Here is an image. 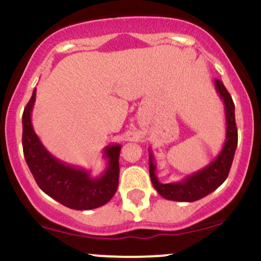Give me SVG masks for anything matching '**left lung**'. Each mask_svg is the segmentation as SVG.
<instances>
[{
  "instance_id": "left-lung-1",
  "label": "left lung",
  "mask_w": 261,
  "mask_h": 261,
  "mask_svg": "<svg viewBox=\"0 0 261 261\" xmlns=\"http://www.w3.org/2000/svg\"><path fill=\"white\" fill-rule=\"evenodd\" d=\"M215 87L217 93L222 98L225 105L226 115V139L222 150L211 164L203 169L193 173L184 178L183 180L175 183H160L155 175L156 165L154 156L149 151V173L152 186L158 193L165 199L178 202H194L203 198L207 194L217 189L227 178L232 164L233 155L238 146V127L235 122V105L227 92L226 87L220 80H215Z\"/></svg>"
}]
</instances>
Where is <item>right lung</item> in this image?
I'll use <instances>...</instances> for the list:
<instances>
[{
    "mask_svg": "<svg viewBox=\"0 0 261 261\" xmlns=\"http://www.w3.org/2000/svg\"><path fill=\"white\" fill-rule=\"evenodd\" d=\"M36 88L22 115V149L28 167L39 188L63 206L72 210H93L106 204L118 187V158L121 145L105 147L107 167L99 177L82 168L72 167L53 156L41 144L31 123Z\"/></svg>",
    "mask_w": 261,
    "mask_h": 261,
    "instance_id": "1",
    "label": "right lung"
}]
</instances>
